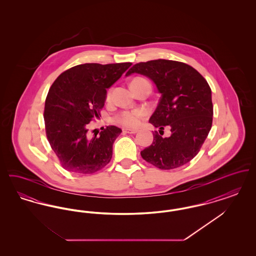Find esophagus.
<instances>
[{"label": "esophagus", "mask_w": 256, "mask_h": 256, "mask_svg": "<svg viewBox=\"0 0 256 256\" xmlns=\"http://www.w3.org/2000/svg\"><path fill=\"white\" fill-rule=\"evenodd\" d=\"M137 132H138L137 130H134V128H122V132L124 134H134Z\"/></svg>", "instance_id": "1"}]
</instances>
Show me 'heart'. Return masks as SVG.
I'll list each match as a JSON object with an SVG mask.
<instances>
[{
    "label": "heart",
    "instance_id": "1",
    "mask_svg": "<svg viewBox=\"0 0 256 256\" xmlns=\"http://www.w3.org/2000/svg\"><path fill=\"white\" fill-rule=\"evenodd\" d=\"M140 82H148V80L143 78H135L132 82V84ZM111 92H112V90L110 89L106 95L108 98H110L111 97ZM145 115H146V112L143 110H126V111H122L118 115H116L114 117V122L120 124L124 126L134 128L140 124L141 120L145 117Z\"/></svg>",
    "mask_w": 256,
    "mask_h": 256
}]
</instances>
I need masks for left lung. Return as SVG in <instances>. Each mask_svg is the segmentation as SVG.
<instances>
[{
	"instance_id": "obj_1",
	"label": "left lung",
	"mask_w": 256,
	"mask_h": 256,
	"mask_svg": "<svg viewBox=\"0 0 256 256\" xmlns=\"http://www.w3.org/2000/svg\"><path fill=\"white\" fill-rule=\"evenodd\" d=\"M150 78L161 98L150 122L170 128V136L154 134L150 146L141 152L146 162L161 170L178 168L200 152L212 126L213 104L206 80L192 66L180 61L156 60L140 62L126 74Z\"/></svg>"
}]
</instances>
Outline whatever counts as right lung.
I'll list each match as a JSON object with an SVG mask.
<instances>
[{"label":"right lung","mask_w":256,"mask_h":256,"mask_svg":"<svg viewBox=\"0 0 256 256\" xmlns=\"http://www.w3.org/2000/svg\"><path fill=\"white\" fill-rule=\"evenodd\" d=\"M132 63H86L60 74L45 100L44 121L50 148L60 165L78 174H94L112 158V146L122 130L102 128L100 136L88 137V124L100 118L106 89L115 84Z\"/></svg>","instance_id":"add662e5"}]
</instances>
